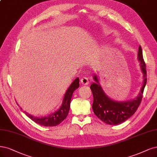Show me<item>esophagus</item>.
Instances as JSON below:
<instances>
[{"mask_svg":"<svg viewBox=\"0 0 157 157\" xmlns=\"http://www.w3.org/2000/svg\"><path fill=\"white\" fill-rule=\"evenodd\" d=\"M80 82L82 83V85H88L89 84L88 78L86 77H82V78H81V79H80Z\"/></svg>","mask_w":157,"mask_h":157,"instance_id":"esophagus-1","label":"esophagus"}]
</instances>
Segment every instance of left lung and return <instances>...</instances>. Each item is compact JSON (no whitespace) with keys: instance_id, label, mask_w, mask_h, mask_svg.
<instances>
[{"instance_id":"obj_1","label":"left lung","mask_w":157,"mask_h":157,"mask_svg":"<svg viewBox=\"0 0 157 157\" xmlns=\"http://www.w3.org/2000/svg\"><path fill=\"white\" fill-rule=\"evenodd\" d=\"M138 56L144 73V82L140 92L135 99L126 102H118L112 100L104 93L96 75H95L94 76L95 82L90 86V89L94 96L92 109L97 117L106 124L116 125L125 121L136 112L141 103L144 90L147 83V71L145 63L143 58L142 49L140 45L138 48Z\"/></svg>"}]
</instances>
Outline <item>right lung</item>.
<instances>
[{
	"mask_svg": "<svg viewBox=\"0 0 157 157\" xmlns=\"http://www.w3.org/2000/svg\"><path fill=\"white\" fill-rule=\"evenodd\" d=\"M79 87V78H77L72 84L70 85L67 89L66 94L63 97V103L61 107L56 112L52 113V114L43 117H37L33 116L29 114L28 113L25 112V114L30 118L32 121H34L37 124L42 126L45 127H53L59 125L62 121H63L68 115V112L70 108V102H71V97L75 90H77Z\"/></svg>",
	"mask_w": 157,
	"mask_h": 157,
	"instance_id": "right-lung-1",
	"label": "right lung"
}]
</instances>
